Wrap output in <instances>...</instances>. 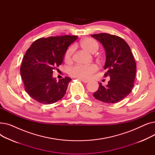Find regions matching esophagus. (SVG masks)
<instances>
[{"mask_svg": "<svg viewBox=\"0 0 155 155\" xmlns=\"http://www.w3.org/2000/svg\"><path fill=\"white\" fill-rule=\"evenodd\" d=\"M80 80L82 81V82H83L84 83H88L89 82V80H85V79H81V78H78Z\"/></svg>", "mask_w": 155, "mask_h": 155, "instance_id": "34e87169", "label": "esophagus"}]
</instances>
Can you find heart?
Wrapping results in <instances>:
<instances>
[{
  "label": "heart",
  "mask_w": 155,
  "mask_h": 155,
  "mask_svg": "<svg viewBox=\"0 0 155 155\" xmlns=\"http://www.w3.org/2000/svg\"><path fill=\"white\" fill-rule=\"evenodd\" d=\"M80 45L83 49L89 53H94L99 49V45L92 38H85L81 41ZM74 51V47L70 46L65 51L63 56L64 61L70 63L72 61V56ZM98 70V67L95 64L89 65L76 64L68 69V74L75 78L81 79H88L92 77L94 73Z\"/></svg>",
  "instance_id": "1"
}]
</instances>
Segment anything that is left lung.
I'll return each mask as SVG.
<instances>
[{"label": "left lung", "mask_w": 155, "mask_h": 155, "mask_svg": "<svg viewBox=\"0 0 155 155\" xmlns=\"http://www.w3.org/2000/svg\"><path fill=\"white\" fill-rule=\"evenodd\" d=\"M104 46L106 53L104 77L110 76L106 86L99 84L93 96L106 103H117L126 97L134 87L136 63L131 49L125 41L107 33L92 35Z\"/></svg>", "instance_id": "left-lung-1"}]
</instances>
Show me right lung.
<instances>
[{"label":"right lung","mask_w":155,"mask_h":155,"mask_svg":"<svg viewBox=\"0 0 155 155\" xmlns=\"http://www.w3.org/2000/svg\"><path fill=\"white\" fill-rule=\"evenodd\" d=\"M77 39V36H50L32 43L20 68L24 89L31 98L43 104L63 98L71 79L65 77L56 81L53 70L62 63L65 51Z\"/></svg>","instance_id":"right-lung-1"}]
</instances>
